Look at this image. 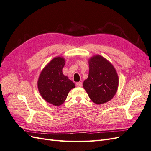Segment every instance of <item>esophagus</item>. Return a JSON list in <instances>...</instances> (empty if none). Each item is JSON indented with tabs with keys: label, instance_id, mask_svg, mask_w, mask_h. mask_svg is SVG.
<instances>
[{
	"label": "esophagus",
	"instance_id": "esophagus-1",
	"mask_svg": "<svg viewBox=\"0 0 151 151\" xmlns=\"http://www.w3.org/2000/svg\"><path fill=\"white\" fill-rule=\"evenodd\" d=\"M76 86L77 87H82L83 86V83H81V82H79V83H76Z\"/></svg>",
	"mask_w": 151,
	"mask_h": 151
}]
</instances>
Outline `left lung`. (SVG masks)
<instances>
[{"label": "left lung", "mask_w": 151, "mask_h": 151, "mask_svg": "<svg viewBox=\"0 0 151 151\" xmlns=\"http://www.w3.org/2000/svg\"><path fill=\"white\" fill-rule=\"evenodd\" d=\"M89 76L83 87L91 101L97 104L107 103L117 92L119 79L115 67L99 55L89 60Z\"/></svg>", "instance_id": "8db88e82"}]
</instances>
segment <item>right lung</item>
Listing matches in <instances>:
<instances>
[{
	"label": "right lung",
	"mask_w": 151,
	"mask_h": 151,
	"mask_svg": "<svg viewBox=\"0 0 151 151\" xmlns=\"http://www.w3.org/2000/svg\"><path fill=\"white\" fill-rule=\"evenodd\" d=\"M65 64L64 58L55 57L43 68L38 77L40 95L54 106H60L64 103L69 91L75 88V84L63 74L62 68Z\"/></svg>",
	"instance_id": "1"
}]
</instances>
